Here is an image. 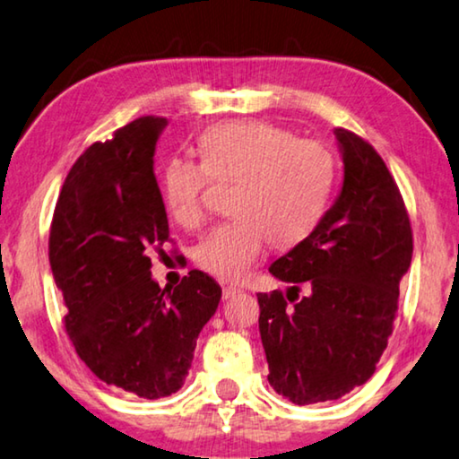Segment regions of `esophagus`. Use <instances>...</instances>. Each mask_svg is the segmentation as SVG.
I'll list each match as a JSON object with an SVG mask.
<instances>
[{
  "label": "esophagus",
  "mask_w": 459,
  "mask_h": 459,
  "mask_svg": "<svg viewBox=\"0 0 459 459\" xmlns=\"http://www.w3.org/2000/svg\"><path fill=\"white\" fill-rule=\"evenodd\" d=\"M237 293H238L237 287H224V289H222V297H224V299H229V297H235Z\"/></svg>",
  "instance_id": "esophagus-1"
}]
</instances>
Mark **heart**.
I'll return each mask as SVG.
<instances>
[{
  "instance_id": "obj_1",
  "label": "heart",
  "mask_w": 459,
  "mask_h": 459,
  "mask_svg": "<svg viewBox=\"0 0 459 459\" xmlns=\"http://www.w3.org/2000/svg\"><path fill=\"white\" fill-rule=\"evenodd\" d=\"M202 164L174 156L162 170L168 214L180 227L195 229L205 216L210 178L237 180L230 212L199 238L197 268L221 281H241L264 245L291 247L318 227L334 180V158L318 141L262 120L214 125L199 137Z\"/></svg>"
}]
</instances>
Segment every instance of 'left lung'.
I'll return each mask as SVG.
<instances>
[{
  "label": "left lung",
  "mask_w": 459,
  "mask_h": 459,
  "mask_svg": "<svg viewBox=\"0 0 459 459\" xmlns=\"http://www.w3.org/2000/svg\"><path fill=\"white\" fill-rule=\"evenodd\" d=\"M334 137L341 193L318 227L268 268L293 285L287 297L257 293L268 383L297 405L333 402L372 377L414 251L408 210L383 158L345 128ZM299 284L308 289L303 298Z\"/></svg>",
  "instance_id": "obj_1"
}]
</instances>
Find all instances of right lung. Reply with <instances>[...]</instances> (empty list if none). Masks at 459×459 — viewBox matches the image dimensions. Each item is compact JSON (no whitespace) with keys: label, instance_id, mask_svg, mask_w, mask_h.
<instances>
[{"label":"right lung","instance_id":"1","mask_svg":"<svg viewBox=\"0 0 459 459\" xmlns=\"http://www.w3.org/2000/svg\"><path fill=\"white\" fill-rule=\"evenodd\" d=\"M168 120L143 116L70 168L49 232L64 326L95 377L145 399L177 393L222 289L202 270L160 289L150 251L168 241L153 156Z\"/></svg>","mask_w":459,"mask_h":459}]
</instances>
